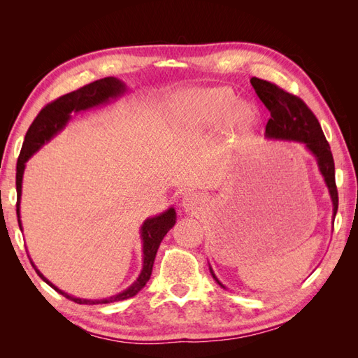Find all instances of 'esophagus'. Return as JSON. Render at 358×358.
Segmentation results:
<instances>
[{"label": "esophagus", "instance_id": "obj_1", "mask_svg": "<svg viewBox=\"0 0 358 358\" xmlns=\"http://www.w3.org/2000/svg\"><path fill=\"white\" fill-rule=\"evenodd\" d=\"M203 203H204V200L200 196H197L196 192H188L182 197L180 206H182V210L185 213L196 215V213H200L201 209L204 208Z\"/></svg>", "mask_w": 358, "mask_h": 358}]
</instances>
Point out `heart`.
I'll use <instances>...</instances> for the list:
<instances>
[{"instance_id":"obj_1","label":"heart","mask_w":358,"mask_h":358,"mask_svg":"<svg viewBox=\"0 0 358 358\" xmlns=\"http://www.w3.org/2000/svg\"><path fill=\"white\" fill-rule=\"evenodd\" d=\"M233 100L234 95L229 88H203L192 92L188 100L176 104L173 113L191 131L212 128L220 122V127L225 131L233 134L243 133L255 122V110L246 104L229 108Z\"/></svg>"}]
</instances>
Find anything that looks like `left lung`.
<instances>
[{
	"label": "left lung",
	"mask_w": 358,
	"mask_h": 358,
	"mask_svg": "<svg viewBox=\"0 0 358 358\" xmlns=\"http://www.w3.org/2000/svg\"><path fill=\"white\" fill-rule=\"evenodd\" d=\"M251 85L258 95V99L264 103L270 112V119L266 125L264 137L267 140H282V142H297L305 145V148L317 161L318 170L329 189V196L333 204L331 224L334 222L336 212H338V189L334 182V161L324 136L318 119L310 112L309 107L303 103L299 96L285 92L279 86L262 80L258 78L251 79ZM209 270L216 284L227 289V287L215 275L212 266Z\"/></svg>",
	"instance_id": "obj_1"
}]
</instances>
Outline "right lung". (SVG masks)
<instances>
[{"instance_id":"right-lung-1","label":"right lung","mask_w":358,"mask_h":358,"mask_svg":"<svg viewBox=\"0 0 358 358\" xmlns=\"http://www.w3.org/2000/svg\"><path fill=\"white\" fill-rule=\"evenodd\" d=\"M127 91L128 88L122 80H119L116 78H104L86 85L78 91L62 95L58 100L48 104L45 109H41V112L34 119V122H32L31 127L28 128L25 140H24V146H22V150H20L17 166H16V191H17L16 213H17V222H19L20 231L24 230L22 221H20V197H22V180H24L27 161L67 127V124L71 119V113H79V112L94 109V107L104 106L107 103H110L112 100H116L119 96H122ZM175 224H176L175 208H169L166 212L150 216V218L145 220L142 227H140V239H142V252H143L142 272H140L138 278L127 289L107 299L91 300V299L74 297L69 294V292L59 289L57 285H53L50 280L36 267V264L32 263L31 258L29 262L32 267L36 268L37 275L45 280L48 285H50L53 289L58 291L59 294L67 297L69 300L79 303V305H106V303L127 300L129 297H134L137 292L146 285L150 275H152V267H154L155 255L159 248V243L162 242V239H164V236L169 233V230L175 227Z\"/></svg>"}]
</instances>
